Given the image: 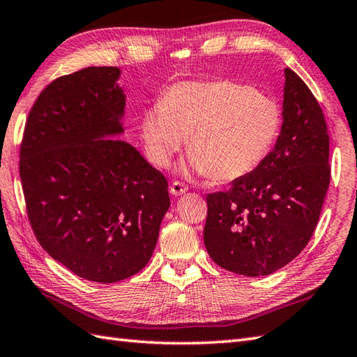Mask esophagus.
Here are the masks:
<instances>
[{"label": "esophagus", "instance_id": "34e87169", "mask_svg": "<svg viewBox=\"0 0 357 357\" xmlns=\"http://www.w3.org/2000/svg\"><path fill=\"white\" fill-rule=\"evenodd\" d=\"M187 190H188V187L184 183H181V181H173L170 185V193L174 196L184 195Z\"/></svg>", "mask_w": 357, "mask_h": 357}]
</instances>
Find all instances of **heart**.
I'll use <instances>...</instances> for the list:
<instances>
[{
  "instance_id": "1",
  "label": "heart",
  "mask_w": 357,
  "mask_h": 357,
  "mask_svg": "<svg viewBox=\"0 0 357 357\" xmlns=\"http://www.w3.org/2000/svg\"><path fill=\"white\" fill-rule=\"evenodd\" d=\"M282 121L275 98L245 82H183L144 113L141 138L149 161L158 167L169 165L187 138L192 169L229 183L262 165Z\"/></svg>"
}]
</instances>
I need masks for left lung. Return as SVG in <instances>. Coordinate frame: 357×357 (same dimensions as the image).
I'll return each instance as SVG.
<instances>
[{
    "instance_id": "8db88e82",
    "label": "left lung",
    "mask_w": 357,
    "mask_h": 357,
    "mask_svg": "<svg viewBox=\"0 0 357 357\" xmlns=\"http://www.w3.org/2000/svg\"><path fill=\"white\" fill-rule=\"evenodd\" d=\"M284 123L275 149L227 192L207 195L204 244L219 267L267 276L293 261L319 221L331 169L324 112L312 90L285 69Z\"/></svg>"
}]
</instances>
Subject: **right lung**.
I'll list each match as a JSON object with an SVG mask.
<instances>
[{"label":"right lung","mask_w":357,"mask_h":357,"mask_svg":"<svg viewBox=\"0 0 357 357\" xmlns=\"http://www.w3.org/2000/svg\"><path fill=\"white\" fill-rule=\"evenodd\" d=\"M116 67L53 79L29 112L20 176L41 247L79 278L112 284L139 273L170 207L169 183L123 132Z\"/></svg>","instance_id":"1"}]
</instances>
